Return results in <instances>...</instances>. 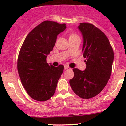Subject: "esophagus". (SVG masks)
<instances>
[{
    "label": "esophagus",
    "instance_id": "34e87169",
    "mask_svg": "<svg viewBox=\"0 0 126 126\" xmlns=\"http://www.w3.org/2000/svg\"><path fill=\"white\" fill-rule=\"evenodd\" d=\"M70 69V67H69V66H64V69H65V70H66V69Z\"/></svg>",
    "mask_w": 126,
    "mask_h": 126
}]
</instances>
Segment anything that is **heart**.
Masks as SVG:
<instances>
[{
  "mask_svg": "<svg viewBox=\"0 0 126 126\" xmlns=\"http://www.w3.org/2000/svg\"><path fill=\"white\" fill-rule=\"evenodd\" d=\"M75 38H79V37L77 35V34H75V33L71 32L69 34V40H70V39H73Z\"/></svg>",
  "mask_w": 126,
  "mask_h": 126,
  "instance_id": "b5f03b06",
  "label": "heart"
}]
</instances>
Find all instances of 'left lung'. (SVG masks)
Here are the masks:
<instances>
[{"instance_id":"8db88e82","label":"left lung","mask_w":126,"mask_h":126,"mask_svg":"<svg viewBox=\"0 0 126 126\" xmlns=\"http://www.w3.org/2000/svg\"><path fill=\"white\" fill-rule=\"evenodd\" d=\"M78 28L83 35L82 52L86 66L83 71L73 69L74 76L69 83L78 96L89 99L106 86L111 75L114 54L107 37L99 28L86 22L80 23Z\"/></svg>"}]
</instances>
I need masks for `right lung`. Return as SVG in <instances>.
<instances>
[{"label":"right lung","instance_id":"right-lung-1","mask_svg":"<svg viewBox=\"0 0 126 126\" xmlns=\"http://www.w3.org/2000/svg\"><path fill=\"white\" fill-rule=\"evenodd\" d=\"M66 28V24L44 21L29 33L22 45L18 59L19 75L28 94L36 101H47L54 94L64 66L49 65L46 58L57 35Z\"/></svg>","mask_w":126,"mask_h":126}]
</instances>
